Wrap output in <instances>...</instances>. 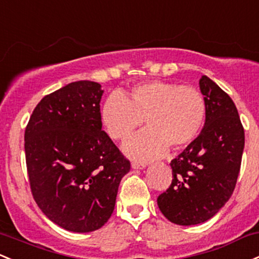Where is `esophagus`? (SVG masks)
Here are the masks:
<instances>
[{
	"label": "esophagus",
	"mask_w": 259,
	"mask_h": 259,
	"mask_svg": "<svg viewBox=\"0 0 259 259\" xmlns=\"http://www.w3.org/2000/svg\"><path fill=\"white\" fill-rule=\"evenodd\" d=\"M145 167H146V163H144V162H132V168L133 169H144Z\"/></svg>",
	"instance_id": "1"
}]
</instances>
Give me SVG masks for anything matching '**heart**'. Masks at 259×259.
Here are the masks:
<instances>
[{"label": "heart", "instance_id": "heart-1", "mask_svg": "<svg viewBox=\"0 0 259 259\" xmlns=\"http://www.w3.org/2000/svg\"><path fill=\"white\" fill-rule=\"evenodd\" d=\"M206 102L192 86L149 81L135 84L126 93H112L101 108V121L114 140L130 138L144 123L147 129L124 144V152L135 160L164 155L171 147L189 146L203 130Z\"/></svg>", "mask_w": 259, "mask_h": 259}]
</instances>
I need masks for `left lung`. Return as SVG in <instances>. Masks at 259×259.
Listing matches in <instances>:
<instances>
[{
    "mask_svg": "<svg viewBox=\"0 0 259 259\" xmlns=\"http://www.w3.org/2000/svg\"><path fill=\"white\" fill-rule=\"evenodd\" d=\"M206 102L203 130L169 166L173 180L157 198L164 218L182 226L205 223L234 192L245 147L237 108L208 76L199 79Z\"/></svg>",
    "mask_w": 259,
    "mask_h": 259,
    "instance_id": "8db88e82",
    "label": "left lung"
}]
</instances>
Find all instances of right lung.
<instances>
[{
  "label": "right lung",
  "instance_id": "add662e5",
  "mask_svg": "<svg viewBox=\"0 0 259 259\" xmlns=\"http://www.w3.org/2000/svg\"><path fill=\"white\" fill-rule=\"evenodd\" d=\"M97 82L77 81L45 96L25 127L33 197L53 223L72 232L101 229L114 210L130 162L102 130Z\"/></svg>",
  "mask_w": 259,
  "mask_h": 259
}]
</instances>
